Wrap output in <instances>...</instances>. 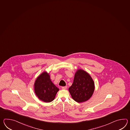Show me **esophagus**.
I'll return each mask as SVG.
<instances>
[{"label":"esophagus","instance_id":"esophagus-1","mask_svg":"<svg viewBox=\"0 0 130 130\" xmlns=\"http://www.w3.org/2000/svg\"><path fill=\"white\" fill-rule=\"evenodd\" d=\"M67 88V86H62L61 87V89H63V90H66Z\"/></svg>","mask_w":130,"mask_h":130}]
</instances>
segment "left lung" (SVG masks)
Here are the masks:
<instances>
[{
	"label": "left lung",
	"mask_w": 130,
	"mask_h": 130,
	"mask_svg": "<svg viewBox=\"0 0 130 130\" xmlns=\"http://www.w3.org/2000/svg\"><path fill=\"white\" fill-rule=\"evenodd\" d=\"M94 89V83L90 75L83 70L78 69L69 90L72 98L78 103H82L91 98Z\"/></svg>",
	"instance_id": "obj_1"
}]
</instances>
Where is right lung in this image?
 Wrapping results in <instances>:
<instances>
[{
  "label": "right lung",
  "instance_id": "obj_1",
  "mask_svg": "<svg viewBox=\"0 0 130 130\" xmlns=\"http://www.w3.org/2000/svg\"><path fill=\"white\" fill-rule=\"evenodd\" d=\"M59 89L51 81L49 74L42 73L35 83V93L40 100L46 103L53 101Z\"/></svg>",
  "mask_w": 130,
  "mask_h": 130
}]
</instances>
